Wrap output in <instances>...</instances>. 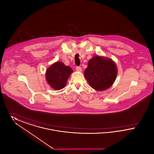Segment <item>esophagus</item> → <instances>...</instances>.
<instances>
[{"label": "esophagus", "instance_id": "1", "mask_svg": "<svg viewBox=\"0 0 154 154\" xmlns=\"http://www.w3.org/2000/svg\"><path fill=\"white\" fill-rule=\"evenodd\" d=\"M75 70L77 72H81L82 71V68L80 66H76Z\"/></svg>", "mask_w": 154, "mask_h": 154}]
</instances>
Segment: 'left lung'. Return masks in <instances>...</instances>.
Here are the masks:
<instances>
[{"mask_svg":"<svg viewBox=\"0 0 154 154\" xmlns=\"http://www.w3.org/2000/svg\"><path fill=\"white\" fill-rule=\"evenodd\" d=\"M117 74V67L112 60L97 55L89 61L84 71V75L90 86L100 91L111 86Z\"/></svg>","mask_w":154,"mask_h":154,"instance_id":"left-lung-1","label":"left lung"}]
</instances>
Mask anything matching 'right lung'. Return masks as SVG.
I'll use <instances>...</instances> for the list:
<instances>
[{
	"instance_id": "add662e5",
	"label": "right lung",
	"mask_w": 154,
	"mask_h": 154,
	"mask_svg": "<svg viewBox=\"0 0 154 154\" xmlns=\"http://www.w3.org/2000/svg\"><path fill=\"white\" fill-rule=\"evenodd\" d=\"M73 70L62 62H57L47 70L46 80L49 85L55 90H60L66 85L67 80Z\"/></svg>"
}]
</instances>
